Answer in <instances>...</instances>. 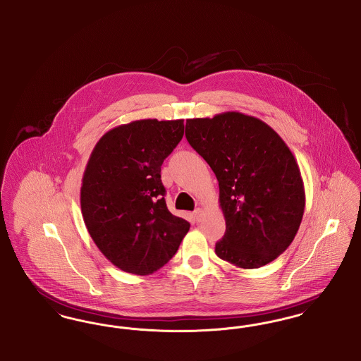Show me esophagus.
<instances>
[{"instance_id":"obj_1","label":"esophagus","mask_w":361,"mask_h":361,"mask_svg":"<svg viewBox=\"0 0 361 361\" xmlns=\"http://www.w3.org/2000/svg\"><path fill=\"white\" fill-rule=\"evenodd\" d=\"M193 216H195V221H196V222H200V221L203 219V216H204V212H203V209H202V208H197V209H195V212H193Z\"/></svg>"}]
</instances>
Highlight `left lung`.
<instances>
[{"mask_svg":"<svg viewBox=\"0 0 361 361\" xmlns=\"http://www.w3.org/2000/svg\"><path fill=\"white\" fill-rule=\"evenodd\" d=\"M185 137L219 183L226 221L215 253L243 269L279 257L305 212V187L295 157L274 128L240 112L188 119Z\"/></svg>","mask_w":361,"mask_h":361,"instance_id":"1","label":"left lung"}]
</instances>
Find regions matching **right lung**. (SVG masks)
I'll list each match as a JSON object with an SVG mask.
<instances>
[{"label":"right lung","instance_id":"obj_1","mask_svg":"<svg viewBox=\"0 0 361 361\" xmlns=\"http://www.w3.org/2000/svg\"><path fill=\"white\" fill-rule=\"evenodd\" d=\"M183 135V119L131 121L104 134L89 157L84 222L100 252L124 272L153 274L188 233L190 224L168 209L161 181L162 162Z\"/></svg>","mask_w":361,"mask_h":361}]
</instances>
